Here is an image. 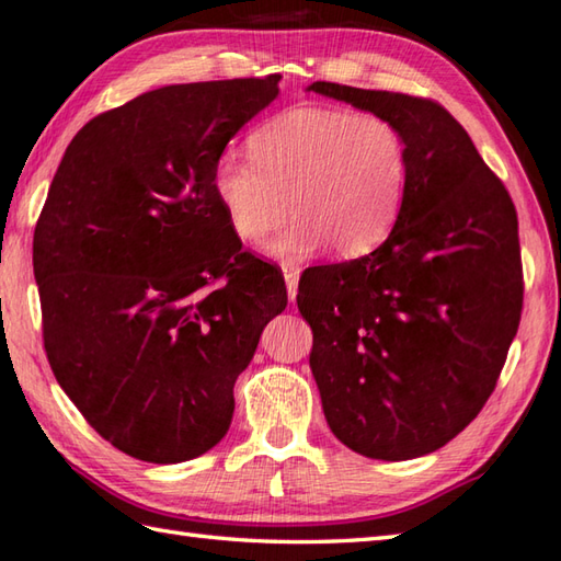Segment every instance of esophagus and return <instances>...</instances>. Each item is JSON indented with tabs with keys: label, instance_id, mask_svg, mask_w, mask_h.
<instances>
[{
	"label": "esophagus",
	"instance_id": "34e87169",
	"mask_svg": "<svg viewBox=\"0 0 561 561\" xmlns=\"http://www.w3.org/2000/svg\"><path fill=\"white\" fill-rule=\"evenodd\" d=\"M282 272H284V282H287L289 301H294L296 299V291H299V267L282 265Z\"/></svg>",
	"mask_w": 561,
	"mask_h": 561
}]
</instances>
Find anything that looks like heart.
<instances>
[{"label":"heart","instance_id":"obj_1","mask_svg":"<svg viewBox=\"0 0 561 561\" xmlns=\"http://www.w3.org/2000/svg\"><path fill=\"white\" fill-rule=\"evenodd\" d=\"M250 156L228 148L214 164V194L238 240L270 243L272 255L306 257L328 245L365 255L397 224L411 158L401 128L379 114L299 106L250 136Z\"/></svg>","mask_w":561,"mask_h":561}]
</instances>
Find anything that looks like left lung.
I'll use <instances>...</instances> for the list:
<instances>
[{
  "instance_id": "1",
  "label": "left lung",
  "mask_w": 561,
  "mask_h": 561,
  "mask_svg": "<svg viewBox=\"0 0 561 561\" xmlns=\"http://www.w3.org/2000/svg\"><path fill=\"white\" fill-rule=\"evenodd\" d=\"M309 90L387 116L411 158L389 238L299 282L325 421L365 457H423L477 419L506 365L523 311L518 214L433 99L335 82Z\"/></svg>"
}]
</instances>
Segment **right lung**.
I'll use <instances>...</instances> for the list:
<instances>
[{
    "label": "right lung",
    "instance_id": "right-lung-1",
    "mask_svg": "<svg viewBox=\"0 0 561 561\" xmlns=\"http://www.w3.org/2000/svg\"><path fill=\"white\" fill-rule=\"evenodd\" d=\"M282 75L160 87L65 150L36 230L43 345L94 431L142 462L221 443L233 387L287 306L277 267L230 230L214 164Z\"/></svg>",
    "mask_w": 561,
    "mask_h": 561
}]
</instances>
